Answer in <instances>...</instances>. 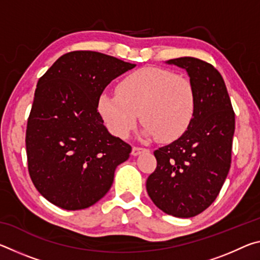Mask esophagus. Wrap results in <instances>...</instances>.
Masks as SVG:
<instances>
[{
  "label": "esophagus",
  "instance_id": "obj_1",
  "mask_svg": "<svg viewBox=\"0 0 260 260\" xmlns=\"http://www.w3.org/2000/svg\"><path fill=\"white\" fill-rule=\"evenodd\" d=\"M146 150H147V149H144L142 147H133V149H132V155L138 156V155H140L141 152H143Z\"/></svg>",
  "mask_w": 260,
  "mask_h": 260
}]
</instances>
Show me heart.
Segmentation results:
<instances>
[{"label": "heart", "instance_id": "1", "mask_svg": "<svg viewBox=\"0 0 260 260\" xmlns=\"http://www.w3.org/2000/svg\"><path fill=\"white\" fill-rule=\"evenodd\" d=\"M195 110V94L187 78L162 69L144 68L118 83L117 94L103 93L98 111L113 135L125 138L140 113L142 133L171 142L187 129Z\"/></svg>", "mask_w": 260, "mask_h": 260}]
</instances>
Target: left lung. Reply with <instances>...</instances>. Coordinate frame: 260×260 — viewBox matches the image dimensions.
<instances>
[{"label": "left lung", "mask_w": 260, "mask_h": 260, "mask_svg": "<svg viewBox=\"0 0 260 260\" xmlns=\"http://www.w3.org/2000/svg\"><path fill=\"white\" fill-rule=\"evenodd\" d=\"M166 63L187 71L195 110L187 131L153 152L157 167L147 180V191L162 212L191 218L213 203L230 172L235 113L213 65L193 57Z\"/></svg>", "instance_id": "left-lung-1"}]
</instances>
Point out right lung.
Segmentation results:
<instances>
[{"mask_svg":"<svg viewBox=\"0 0 260 260\" xmlns=\"http://www.w3.org/2000/svg\"><path fill=\"white\" fill-rule=\"evenodd\" d=\"M135 64L96 51L60 56L39 79L26 129L28 173L38 191L64 210H81L111 188L132 147L109 133L98 101Z\"/></svg>","mask_w":260,"mask_h":260,"instance_id":"1","label":"right lung"}]
</instances>
